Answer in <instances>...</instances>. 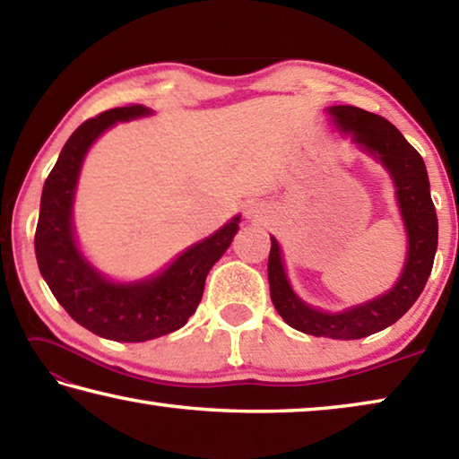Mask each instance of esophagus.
<instances>
[{"label":"esophagus","instance_id":"obj_1","mask_svg":"<svg viewBox=\"0 0 459 459\" xmlns=\"http://www.w3.org/2000/svg\"><path fill=\"white\" fill-rule=\"evenodd\" d=\"M247 214H248V219H259V216H263V212H261V208H259L257 204L248 206V211H247Z\"/></svg>","mask_w":459,"mask_h":459}]
</instances>
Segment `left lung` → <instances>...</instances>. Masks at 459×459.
Returning <instances> with one entry per match:
<instances>
[{
	"mask_svg": "<svg viewBox=\"0 0 459 459\" xmlns=\"http://www.w3.org/2000/svg\"><path fill=\"white\" fill-rule=\"evenodd\" d=\"M330 115L352 134L354 142L383 161L397 186L401 206L409 235V255L399 283L383 298H377L342 314H324L306 306L287 283L281 253L275 238L269 251V290L279 316L291 328L317 338L359 340L394 324L421 295L431 275L435 251H437V214L429 192L425 161L391 121L359 107L338 105L328 108Z\"/></svg>",
	"mask_w": 459,
	"mask_h": 459,
	"instance_id": "8db88e82",
	"label": "left lung"
}]
</instances>
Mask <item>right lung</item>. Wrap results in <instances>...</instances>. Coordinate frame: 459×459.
<instances>
[{
	"label": "right lung",
	"mask_w": 459,
	"mask_h": 459,
	"mask_svg": "<svg viewBox=\"0 0 459 459\" xmlns=\"http://www.w3.org/2000/svg\"><path fill=\"white\" fill-rule=\"evenodd\" d=\"M147 113L150 108L143 105L108 108L84 121L68 137L44 182L34 237L38 267L58 304L82 328L115 342H145L182 328L196 312L208 271L238 230V219H232L212 237L182 253L164 273L135 285L105 281L81 257L73 237L71 208L84 153L115 121Z\"/></svg>",
	"instance_id": "add662e5"
}]
</instances>
